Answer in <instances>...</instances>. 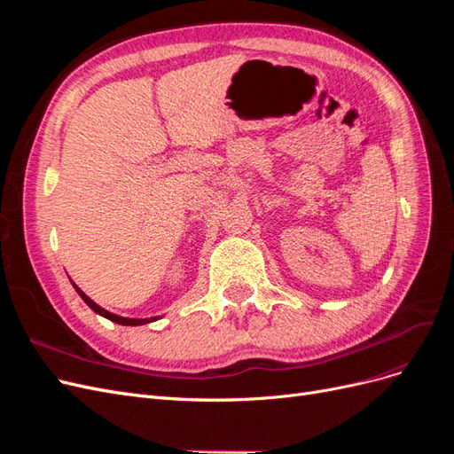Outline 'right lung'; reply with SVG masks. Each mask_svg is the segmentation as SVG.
I'll return each instance as SVG.
<instances>
[{"label": "right lung", "instance_id": "right-lung-1", "mask_svg": "<svg viewBox=\"0 0 454 454\" xmlns=\"http://www.w3.org/2000/svg\"><path fill=\"white\" fill-rule=\"evenodd\" d=\"M74 284V282H72ZM74 287H75V292L79 294V297L85 301V303L96 312V314H100V316H104V318H107V320H112V322H115V324H121V325H142V324H147V322H155V320H159V318H122V316H117V314H114V312H107V310H104L102 307H98L94 303V301L90 299V297H87L83 292L79 290V287L74 284Z\"/></svg>", "mask_w": 454, "mask_h": 454}]
</instances>
